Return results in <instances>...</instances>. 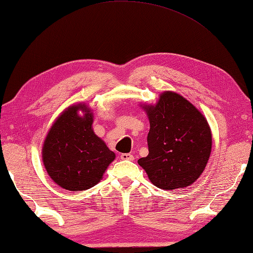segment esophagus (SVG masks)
<instances>
[{
  "label": "esophagus",
  "instance_id": "esophagus-1",
  "mask_svg": "<svg viewBox=\"0 0 253 253\" xmlns=\"http://www.w3.org/2000/svg\"><path fill=\"white\" fill-rule=\"evenodd\" d=\"M121 158L124 161H134V156L131 155V154H128V153H124L121 155Z\"/></svg>",
  "mask_w": 253,
  "mask_h": 253
}]
</instances>
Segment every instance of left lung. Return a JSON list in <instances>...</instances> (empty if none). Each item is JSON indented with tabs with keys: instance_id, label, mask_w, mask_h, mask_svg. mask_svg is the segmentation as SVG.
Instances as JSON below:
<instances>
[{
	"instance_id": "1",
	"label": "left lung",
	"mask_w": 253,
	"mask_h": 253,
	"mask_svg": "<svg viewBox=\"0 0 253 253\" xmlns=\"http://www.w3.org/2000/svg\"><path fill=\"white\" fill-rule=\"evenodd\" d=\"M148 155L138 160L154 185L175 190L193 184L208 164L212 135L207 119L176 92L162 93L155 106H145Z\"/></svg>"
}]
</instances>
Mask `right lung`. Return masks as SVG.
Wrapping results in <instances>:
<instances>
[{"instance_id":"obj_1","label":"right lung","mask_w":253,"mask_h":253,"mask_svg":"<svg viewBox=\"0 0 253 253\" xmlns=\"http://www.w3.org/2000/svg\"><path fill=\"white\" fill-rule=\"evenodd\" d=\"M84 112L79 117L78 111ZM92 114L85 105L71 106L60 115L44 140L42 157L50 177L66 190L84 191L100 181L115 153L92 130Z\"/></svg>"}]
</instances>
